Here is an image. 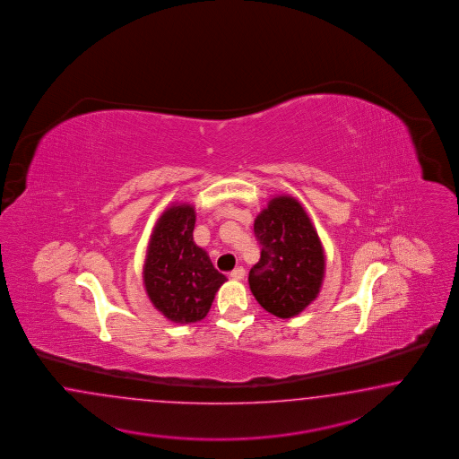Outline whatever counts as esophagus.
Instances as JSON below:
<instances>
[{
	"mask_svg": "<svg viewBox=\"0 0 459 459\" xmlns=\"http://www.w3.org/2000/svg\"><path fill=\"white\" fill-rule=\"evenodd\" d=\"M244 276H246V269H244V267H236V269L230 273V278L236 279V281L244 279Z\"/></svg>",
	"mask_w": 459,
	"mask_h": 459,
	"instance_id": "esophagus-1",
	"label": "esophagus"
}]
</instances>
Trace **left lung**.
<instances>
[{
  "mask_svg": "<svg viewBox=\"0 0 459 459\" xmlns=\"http://www.w3.org/2000/svg\"><path fill=\"white\" fill-rule=\"evenodd\" d=\"M261 259L250 269V291L267 313L292 318L316 299L325 278V250L303 205L274 196L255 222Z\"/></svg>",
  "mask_w": 459,
  "mask_h": 459,
  "instance_id": "8db88e82",
  "label": "left lung"
}]
</instances>
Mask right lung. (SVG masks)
I'll return each instance as SVG.
<instances>
[{"label":"right lung","instance_id":"1","mask_svg":"<svg viewBox=\"0 0 459 459\" xmlns=\"http://www.w3.org/2000/svg\"><path fill=\"white\" fill-rule=\"evenodd\" d=\"M195 217L190 204L168 207L154 225L143 267L150 301L173 323L204 320L227 281L195 244Z\"/></svg>","mask_w":459,"mask_h":459}]
</instances>
